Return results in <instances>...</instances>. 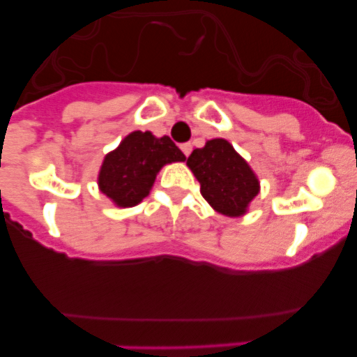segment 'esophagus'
<instances>
[{"instance_id":"1","label":"esophagus","mask_w":357,"mask_h":357,"mask_svg":"<svg viewBox=\"0 0 357 357\" xmlns=\"http://www.w3.org/2000/svg\"><path fill=\"white\" fill-rule=\"evenodd\" d=\"M179 149H181V152L188 157L190 153H192V143H183V145H179Z\"/></svg>"}]
</instances>
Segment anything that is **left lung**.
Listing matches in <instances>:
<instances>
[{
  "instance_id": "obj_1",
  "label": "left lung",
  "mask_w": 357,
  "mask_h": 357,
  "mask_svg": "<svg viewBox=\"0 0 357 357\" xmlns=\"http://www.w3.org/2000/svg\"><path fill=\"white\" fill-rule=\"evenodd\" d=\"M186 164L199 179L202 197L221 214H245L259 193L255 174L226 139H211L204 149L193 150Z\"/></svg>"
}]
</instances>
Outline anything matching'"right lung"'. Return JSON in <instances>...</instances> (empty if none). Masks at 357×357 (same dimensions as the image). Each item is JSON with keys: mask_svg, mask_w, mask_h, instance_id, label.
I'll return each mask as SVG.
<instances>
[{"mask_svg": "<svg viewBox=\"0 0 357 357\" xmlns=\"http://www.w3.org/2000/svg\"><path fill=\"white\" fill-rule=\"evenodd\" d=\"M185 158L169 136L135 131L103 160L100 190L121 207H132L149 195L162 165Z\"/></svg>", "mask_w": 357, "mask_h": 357, "instance_id": "right-lung-1", "label": "right lung"}]
</instances>
